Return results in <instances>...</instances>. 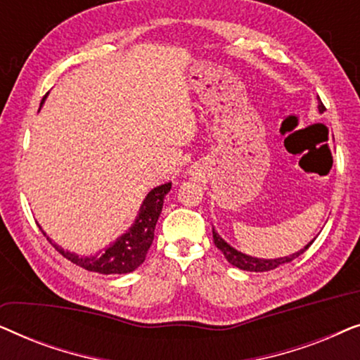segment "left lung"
I'll return each instance as SVG.
<instances>
[{
  "mask_svg": "<svg viewBox=\"0 0 360 360\" xmlns=\"http://www.w3.org/2000/svg\"><path fill=\"white\" fill-rule=\"evenodd\" d=\"M318 108H319V112H323L324 110H326V108L323 106L321 101H319ZM213 239H214L216 248H218L221 252L224 254V257L228 259V262L231 265H234V267H238L240 270H248V272H267V270L277 269L278 265L292 262V260L297 259L300 254H303L314 240L313 239L311 243H308L302 250H298V252H295L292 255H285V257H278V259H257V257H252V255L239 252L238 249H234L233 245H229L218 233H216L214 228H213Z\"/></svg>",
  "mask_w": 360,
  "mask_h": 360,
  "instance_id": "8db88e82",
  "label": "left lung"
}]
</instances>
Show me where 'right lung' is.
Returning a JSON list of instances; mask_svg holds the SVG:
<instances>
[{
	"label": "right lung",
	"mask_w": 360,
	"mask_h": 360,
	"mask_svg": "<svg viewBox=\"0 0 360 360\" xmlns=\"http://www.w3.org/2000/svg\"><path fill=\"white\" fill-rule=\"evenodd\" d=\"M46 100V96H44ZM41 101V106L44 105ZM172 188V184H164L152 188L142 201L139 213H137L134 223L124 234H121L115 243H111L95 255H78L70 250L62 249L60 245L53 243L49 238L41 226L42 234L46 236L49 243L60 252L63 257L70 262L80 265L82 269L90 270V272L111 275V274H129L136 270L146 260V254L149 250L152 240H154V231L157 219L162 213L164 198Z\"/></svg>",
	"instance_id": "1"
}]
</instances>
